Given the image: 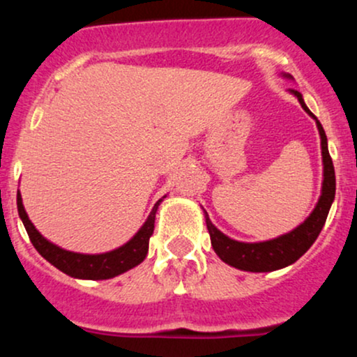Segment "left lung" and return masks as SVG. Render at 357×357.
<instances>
[{"label":"left lung","instance_id":"8db88e82","mask_svg":"<svg viewBox=\"0 0 357 357\" xmlns=\"http://www.w3.org/2000/svg\"><path fill=\"white\" fill-rule=\"evenodd\" d=\"M284 77L285 79H292L290 75ZM289 92L297 97L302 109H304L310 117H314L315 124H317L319 136H321L324 165L321 198H319L314 211L307 216L304 223H301L297 228L285 233V235H280L277 236V238L267 241H257V243H245V241H236L230 238V236H227L225 233H221L218 228L211 223L210 216L204 213V220H206L208 231H210L211 245L213 250L216 252V255H218L225 264L231 265V267L238 270H245V272H273V270L289 267L294 261H297L307 250L312 247L314 241L317 240L335 196L334 165L333 159H331L329 155V149H327L326 132H324L317 117H315L305 105L304 99H302V93L294 89H290Z\"/></svg>","mask_w":357,"mask_h":357}]
</instances>
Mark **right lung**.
<instances>
[{
    "mask_svg": "<svg viewBox=\"0 0 357 357\" xmlns=\"http://www.w3.org/2000/svg\"><path fill=\"white\" fill-rule=\"evenodd\" d=\"M161 202L162 199H159L154 204L153 211L149 213L144 225L139 228V231L127 243L112 250V252L89 255V253L68 252V250L60 248L59 245L52 243V241L45 238L42 233L36 230L30 218H28L20 191L16 195L18 215L23 221L24 228H26L28 236H30L36 252L45 260L50 261L53 267H56L73 278H84V280H107V278L121 275V273H124L127 270L136 267L141 261H144L147 250H149V238L154 231L155 211H158V206Z\"/></svg>",
    "mask_w": 357,
    "mask_h": 357,
    "instance_id": "obj_1",
    "label": "right lung"
}]
</instances>
